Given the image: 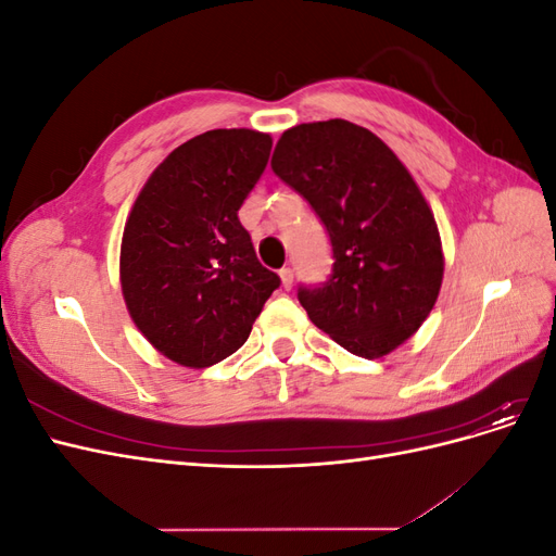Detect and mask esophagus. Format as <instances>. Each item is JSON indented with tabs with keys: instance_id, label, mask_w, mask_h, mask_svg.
I'll list each match as a JSON object with an SVG mask.
<instances>
[{
	"instance_id": "1",
	"label": "esophagus",
	"mask_w": 556,
	"mask_h": 556,
	"mask_svg": "<svg viewBox=\"0 0 556 556\" xmlns=\"http://www.w3.org/2000/svg\"><path fill=\"white\" fill-rule=\"evenodd\" d=\"M280 280H282V288L285 290H290L292 288V280H294V274H292V268L290 266H285V268H280Z\"/></svg>"
}]
</instances>
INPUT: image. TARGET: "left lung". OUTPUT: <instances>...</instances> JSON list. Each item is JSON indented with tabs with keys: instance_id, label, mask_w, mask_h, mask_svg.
Segmentation results:
<instances>
[{
	"instance_id": "1",
	"label": "left lung",
	"mask_w": 556,
	"mask_h": 556,
	"mask_svg": "<svg viewBox=\"0 0 556 556\" xmlns=\"http://www.w3.org/2000/svg\"><path fill=\"white\" fill-rule=\"evenodd\" d=\"M271 169L331 241V278L299 288L311 323L352 355H390L422 327L443 282L441 233L422 190L390 146L341 117L282 131Z\"/></svg>"
}]
</instances>
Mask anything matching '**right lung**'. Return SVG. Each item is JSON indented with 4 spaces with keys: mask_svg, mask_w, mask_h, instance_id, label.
Segmentation results:
<instances>
[{
    "mask_svg": "<svg viewBox=\"0 0 556 556\" xmlns=\"http://www.w3.org/2000/svg\"><path fill=\"white\" fill-rule=\"evenodd\" d=\"M255 129H211L150 174L129 211L121 285L134 325L166 359L206 368L237 352L280 278L239 208L271 153Z\"/></svg>",
    "mask_w": 556,
    "mask_h": 556,
    "instance_id": "right-lung-1",
    "label": "right lung"
}]
</instances>
